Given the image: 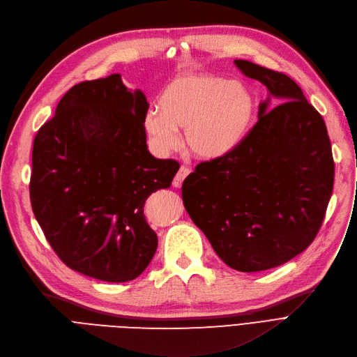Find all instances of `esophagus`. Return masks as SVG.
<instances>
[{"mask_svg": "<svg viewBox=\"0 0 357 357\" xmlns=\"http://www.w3.org/2000/svg\"><path fill=\"white\" fill-rule=\"evenodd\" d=\"M188 174H190V169H188V167H185V165H181L180 170L177 172V174H176V177H174V180H173V185H174V187H181L184 178H185Z\"/></svg>", "mask_w": 357, "mask_h": 357, "instance_id": "esophagus-1", "label": "esophagus"}]
</instances>
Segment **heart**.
Returning a JSON list of instances; mask_svg holds the SVG:
<instances>
[{
  "instance_id": "heart-1",
  "label": "heart",
  "mask_w": 357,
  "mask_h": 357,
  "mask_svg": "<svg viewBox=\"0 0 357 357\" xmlns=\"http://www.w3.org/2000/svg\"><path fill=\"white\" fill-rule=\"evenodd\" d=\"M254 93L241 82L212 73L181 75L167 85L158 107L145 114L144 128L154 149L169 153L178 145V130L196 157L218 160L234 153L255 118Z\"/></svg>"
}]
</instances>
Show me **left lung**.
Segmentation results:
<instances>
[{"mask_svg": "<svg viewBox=\"0 0 357 357\" xmlns=\"http://www.w3.org/2000/svg\"><path fill=\"white\" fill-rule=\"evenodd\" d=\"M282 103H259L258 122L226 157L197 164L183 203L218 257L241 272L285 264L317 236L334 183L326 123L297 83L281 72L235 60Z\"/></svg>", "mask_w": 357, "mask_h": 357, "instance_id": "1", "label": "left lung"}]
</instances>
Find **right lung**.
<instances>
[{
    "label": "right lung",
    "mask_w": 357,
    "mask_h": 357,
    "mask_svg": "<svg viewBox=\"0 0 357 357\" xmlns=\"http://www.w3.org/2000/svg\"><path fill=\"white\" fill-rule=\"evenodd\" d=\"M149 107L118 73L80 82L34 138V216L61 262L83 275L131 281L157 250L144 204L172 185L180 164L146 149Z\"/></svg>",
    "instance_id": "right-lung-1"
}]
</instances>
